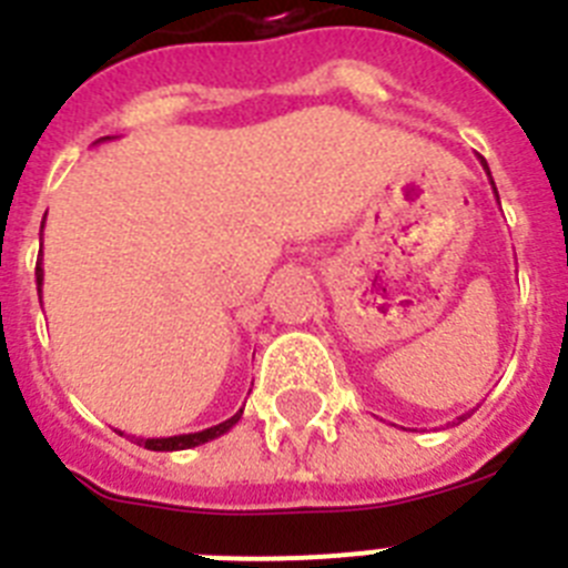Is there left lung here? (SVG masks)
Instances as JSON below:
<instances>
[{
    "label": "left lung",
    "instance_id": "left-lung-1",
    "mask_svg": "<svg viewBox=\"0 0 568 568\" xmlns=\"http://www.w3.org/2000/svg\"><path fill=\"white\" fill-rule=\"evenodd\" d=\"M480 164H484V170H486V175H489V184H491V190H495V182H491V173H489V164H486V159L484 155H480ZM495 195H498V190H495ZM466 415H460V420H464Z\"/></svg>",
    "mask_w": 568,
    "mask_h": 568
}]
</instances>
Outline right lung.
I'll use <instances>...</instances> for the list:
<instances>
[{"instance_id":"add662e5","label":"right lung","mask_w":568,"mask_h":568,"mask_svg":"<svg viewBox=\"0 0 568 568\" xmlns=\"http://www.w3.org/2000/svg\"><path fill=\"white\" fill-rule=\"evenodd\" d=\"M108 139H113V135H104V139H99V142H108ZM42 275H44V270H42V258H39V264H37L39 293H42ZM241 413H244V409H239V413H235L233 418L222 420V424L210 426V429H202V433L170 435V438H135V435H128V438H133L135 444L144 446V449H153V453H179V449H193V446H202V444H207V440L222 438L224 433H230V429H233V426L239 424ZM119 435H124V433H119Z\"/></svg>"}]
</instances>
